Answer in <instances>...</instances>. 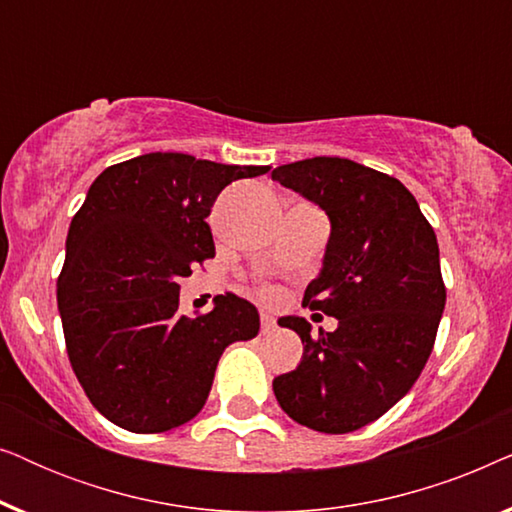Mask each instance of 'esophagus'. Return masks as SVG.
Wrapping results in <instances>:
<instances>
[{"label": "esophagus", "mask_w": 512, "mask_h": 512, "mask_svg": "<svg viewBox=\"0 0 512 512\" xmlns=\"http://www.w3.org/2000/svg\"><path fill=\"white\" fill-rule=\"evenodd\" d=\"M277 328V324H275V317H272V314H268V312H263L261 314V333L265 335V333H272Z\"/></svg>", "instance_id": "esophagus-1"}]
</instances>
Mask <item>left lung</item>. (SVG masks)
<instances>
[{"label": "left lung", "instance_id": "8db88e82", "mask_svg": "<svg viewBox=\"0 0 512 512\" xmlns=\"http://www.w3.org/2000/svg\"><path fill=\"white\" fill-rule=\"evenodd\" d=\"M272 179L331 221L324 268L303 305L338 319L319 335L303 317L279 319L300 335L303 359L272 391L307 429L356 431L394 408L429 361L445 310L436 233L401 181L354 160H298Z\"/></svg>", "mask_w": 512, "mask_h": 512}]
</instances>
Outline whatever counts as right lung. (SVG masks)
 I'll list each match as a JSON object with an SVG mask.
<instances>
[{"instance_id":"obj_1","label":"right lung","mask_w":512,"mask_h":512,"mask_svg":"<svg viewBox=\"0 0 512 512\" xmlns=\"http://www.w3.org/2000/svg\"><path fill=\"white\" fill-rule=\"evenodd\" d=\"M268 170L158 151L107 167L88 188L58 307L76 380L109 422L132 433L191 422L223 349L258 335V310L235 293L207 314H181L177 282L214 258L205 219L223 188Z\"/></svg>"}]
</instances>
